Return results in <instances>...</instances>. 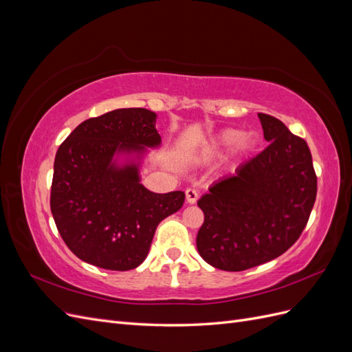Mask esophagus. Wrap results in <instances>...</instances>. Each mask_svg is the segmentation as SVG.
I'll return each mask as SVG.
<instances>
[{
    "instance_id": "1",
    "label": "esophagus",
    "mask_w": 352,
    "mask_h": 352,
    "mask_svg": "<svg viewBox=\"0 0 352 352\" xmlns=\"http://www.w3.org/2000/svg\"><path fill=\"white\" fill-rule=\"evenodd\" d=\"M185 195H186V201L189 202V204H195L197 199H198V192L195 189H186L185 190Z\"/></svg>"
}]
</instances>
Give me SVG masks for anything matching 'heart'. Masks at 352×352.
Segmentation results:
<instances>
[{
  "mask_svg": "<svg viewBox=\"0 0 352 352\" xmlns=\"http://www.w3.org/2000/svg\"><path fill=\"white\" fill-rule=\"evenodd\" d=\"M239 142H241L239 144L241 151L248 153V151H252L255 145H257V138H255L254 135L243 136V133L238 129H225V131L219 132L210 141L207 150H206V155L208 158L217 157L221 153H226V151L232 150V148H235Z\"/></svg>",
  "mask_w": 352,
  "mask_h": 352,
  "instance_id": "obj_1",
  "label": "heart"
}]
</instances>
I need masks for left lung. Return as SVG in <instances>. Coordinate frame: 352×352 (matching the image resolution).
I'll return each mask as SVG.
<instances>
[{
    "label": "left lung",
    "instance_id": "left-lung-1",
    "mask_svg": "<svg viewBox=\"0 0 352 352\" xmlns=\"http://www.w3.org/2000/svg\"><path fill=\"white\" fill-rule=\"evenodd\" d=\"M267 148L208 188L198 207L197 248L212 267L242 272L279 257L307 225L317 195L310 148L273 116L258 113Z\"/></svg>",
    "mask_w": 352,
    "mask_h": 352
}]
</instances>
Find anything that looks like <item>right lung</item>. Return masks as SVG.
I'll return each instance as SVG.
<instances>
[{"instance_id":"1","label":"right lung","mask_w":352,"mask_h":352,"mask_svg":"<svg viewBox=\"0 0 352 352\" xmlns=\"http://www.w3.org/2000/svg\"><path fill=\"white\" fill-rule=\"evenodd\" d=\"M155 120L146 109L113 110L85 120L60 145L51 212L82 261L116 272L138 267L158 223L184 206L182 190L155 194L141 184V158L162 144ZM117 155L126 163L117 165Z\"/></svg>"}]
</instances>
